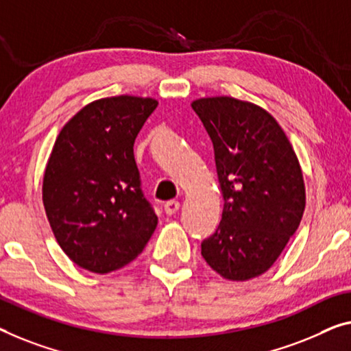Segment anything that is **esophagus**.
I'll list each match as a JSON object with an SVG mask.
<instances>
[{"instance_id":"esophagus-1","label":"esophagus","mask_w":351,"mask_h":351,"mask_svg":"<svg viewBox=\"0 0 351 351\" xmlns=\"http://www.w3.org/2000/svg\"><path fill=\"white\" fill-rule=\"evenodd\" d=\"M178 209H180V202H176V200H170L164 205V211H165V214H169V216H171V214H176Z\"/></svg>"}]
</instances>
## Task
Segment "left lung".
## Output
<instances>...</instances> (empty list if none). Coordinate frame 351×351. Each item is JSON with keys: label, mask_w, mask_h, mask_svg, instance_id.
I'll use <instances>...</instances> for the list:
<instances>
[{"label": "left lung", "mask_w": 351, "mask_h": 351, "mask_svg": "<svg viewBox=\"0 0 351 351\" xmlns=\"http://www.w3.org/2000/svg\"><path fill=\"white\" fill-rule=\"evenodd\" d=\"M214 146L223 197L222 221L202 255L228 280H249L273 266L300 227L306 189L300 162L276 119L234 97L192 102Z\"/></svg>", "instance_id": "8db88e82"}]
</instances>
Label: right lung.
<instances>
[{"instance_id":"add662e5","label":"right lung","mask_w":351,"mask_h":351,"mask_svg":"<svg viewBox=\"0 0 351 351\" xmlns=\"http://www.w3.org/2000/svg\"><path fill=\"white\" fill-rule=\"evenodd\" d=\"M156 107L151 97L99 99L56 138L42 200L56 241L83 269L106 274L123 268L158 226L134 158L135 138Z\"/></svg>"}]
</instances>
